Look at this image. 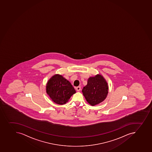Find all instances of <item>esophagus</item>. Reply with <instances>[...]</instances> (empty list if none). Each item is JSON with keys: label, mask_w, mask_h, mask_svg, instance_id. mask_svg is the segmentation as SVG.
<instances>
[{"label": "esophagus", "mask_w": 152, "mask_h": 152, "mask_svg": "<svg viewBox=\"0 0 152 152\" xmlns=\"http://www.w3.org/2000/svg\"><path fill=\"white\" fill-rule=\"evenodd\" d=\"M76 89L77 91H80L81 90V87H76Z\"/></svg>", "instance_id": "esophagus-1"}]
</instances>
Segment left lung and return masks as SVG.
<instances>
[{"mask_svg": "<svg viewBox=\"0 0 152 152\" xmlns=\"http://www.w3.org/2000/svg\"><path fill=\"white\" fill-rule=\"evenodd\" d=\"M108 91V87L105 80L101 75H97L88 79L82 92L88 102L91 106H94L105 99Z\"/></svg>", "mask_w": 152, "mask_h": 152, "instance_id": "1", "label": "left lung"}]
</instances>
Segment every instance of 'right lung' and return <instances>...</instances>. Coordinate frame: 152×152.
Segmentation results:
<instances>
[{"label":"right lung","instance_id":"add662e5","mask_svg":"<svg viewBox=\"0 0 152 152\" xmlns=\"http://www.w3.org/2000/svg\"><path fill=\"white\" fill-rule=\"evenodd\" d=\"M47 93L56 104H65L76 93L71 83L62 76L55 75L49 80L46 86Z\"/></svg>","mask_w":152,"mask_h":152}]
</instances>
